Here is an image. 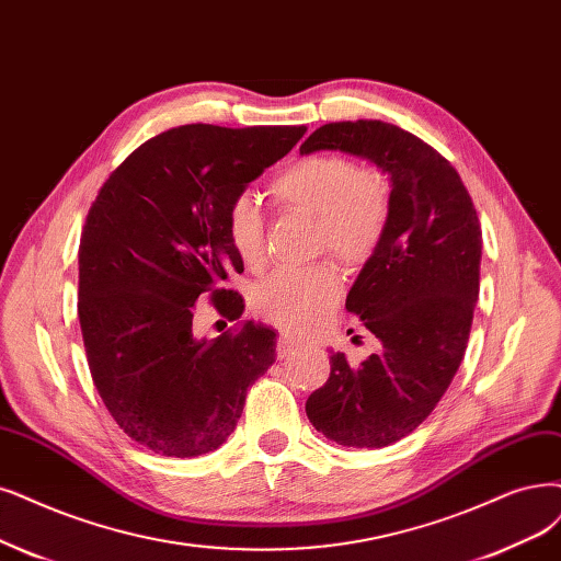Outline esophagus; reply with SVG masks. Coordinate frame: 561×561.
Masks as SVG:
<instances>
[{"mask_svg":"<svg viewBox=\"0 0 561 561\" xmlns=\"http://www.w3.org/2000/svg\"><path fill=\"white\" fill-rule=\"evenodd\" d=\"M298 346V340L294 335H279L277 337V358H286Z\"/></svg>","mask_w":561,"mask_h":561,"instance_id":"1","label":"esophagus"}]
</instances>
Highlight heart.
Returning a JSON list of instances; mask_svg holds the SVG:
<instances>
[{
  "mask_svg": "<svg viewBox=\"0 0 561 561\" xmlns=\"http://www.w3.org/2000/svg\"><path fill=\"white\" fill-rule=\"evenodd\" d=\"M273 196L319 221V244L340 261L358 265L375 252L390 215L383 178L342 154H312L294 161L273 180ZM226 238L247 267L265 259V219L252 196H238L226 210ZM333 265L284 270L265 277L254 291L256 314L296 333L317 328L340 298Z\"/></svg>",
  "mask_w": 561,
  "mask_h": 561,
  "instance_id": "b5f03b06",
  "label": "heart"
}]
</instances>
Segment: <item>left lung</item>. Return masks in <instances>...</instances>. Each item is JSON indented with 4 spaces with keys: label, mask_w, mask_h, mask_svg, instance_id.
<instances>
[{
    "label": "left lung",
    "mask_w": 561,
    "mask_h": 561,
    "mask_svg": "<svg viewBox=\"0 0 561 561\" xmlns=\"http://www.w3.org/2000/svg\"><path fill=\"white\" fill-rule=\"evenodd\" d=\"M340 150L390 178V215L346 296L381 342L358 367L330 356L328 381L309 396L307 419L330 442L383 448L404 439L439 404L458 371L479 300L481 224L458 171L396 124L330 122L300 154Z\"/></svg>",
    "instance_id": "8db88e82"
}]
</instances>
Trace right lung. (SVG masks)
Instances as JSON below:
<instances>
[{"instance_id":"obj_1","label":"right lung","mask_w":561,"mask_h":561,"mask_svg":"<svg viewBox=\"0 0 561 561\" xmlns=\"http://www.w3.org/2000/svg\"><path fill=\"white\" fill-rule=\"evenodd\" d=\"M307 127L226 129L184 124L145 140L103 182L78 249V319L99 396L136 444L165 458L219 448L247 388L275 363L277 333L194 337V307L210 294L240 319L242 296L221 284L242 261L226 210Z\"/></svg>"}]
</instances>
